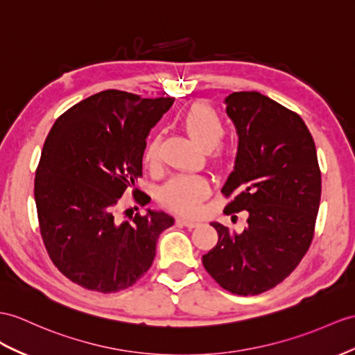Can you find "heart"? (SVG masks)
<instances>
[{"mask_svg": "<svg viewBox=\"0 0 355 355\" xmlns=\"http://www.w3.org/2000/svg\"><path fill=\"white\" fill-rule=\"evenodd\" d=\"M203 189L196 179L178 178L170 182L162 205L166 207H191L200 203Z\"/></svg>", "mask_w": 355, "mask_h": 355, "instance_id": "heart-1", "label": "heart"}]
</instances>
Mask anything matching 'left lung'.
<instances>
[{
    "label": "left lung",
    "mask_w": 355,
    "mask_h": 355,
    "mask_svg": "<svg viewBox=\"0 0 355 355\" xmlns=\"http://www.w3.org/2000/svg\"><path fill=\"white\" fill-rule=\"evenodd\" d=\"M171 98L146 99L105 90L60 116L43 144L34 179L40 235L58 271L80 286L119 292L148 272L161 233L173 217L135 205H116L143 175L150 129L173 105Z\"/></svg>",
    "instance_id": "obj_1"
}]
</instances>
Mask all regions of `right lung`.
<instances>
[{
	"label": "right lung",
	"mask_w": 355,
	"mask_h": 355,
	"mask_svg": "<svg viewBox=\"0 0 355 355\" xmlns=\"http://www.w3.org/2000/svg\"><path fill=\"white\" fill-rule=\"evenodd\" d=\"M224 103L238 134L235 167L223 188L233 197L224 214L244 211V217L232 229L212 223L218 243L203 266L226 291L257 295L286 279L312 244L321 170L297 112L259 92L232 93Z\"/></svg>",
	"instance_id": "1"
}]
</instances>
